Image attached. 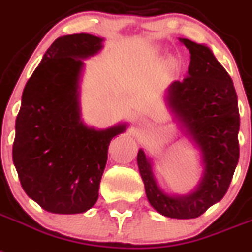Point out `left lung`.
Listing matches in <instances>:
<instances>
[{"mask_svg": "<svg viewBox=\"0 0 252 252\" xmlns=\"http://www.w3.org/2000/svg\"><path fill=\"white\" fill-rule=\"evenodd\" d=\"M190 53L188 76L174 81L166 100L184 134L202 153L203 176L187 196H170L157 186L151 159L139 149L138 166L147 198L161 215L194 219L225 196L240 158V113L233 81L213 51L179 38Z\"/></svg>", "mask_w": 252, "mask_h": 252, "instance_id": "1", "label": "left lung"}]
</instances>
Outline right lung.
<instances>
[{"mask_svg": "<svg viewBox=\"0 0 252 252\" xmlns=\"http://www.w3.org/2000/svg\"><path fill=\"white\" fill-rule=\"evenodd\" d=\"M103 38L87 33L56 38L27 82L15 122L12 161L24 192L43 210L80 214L97 201L108 147L126 130L89 127L81 120L84 60Z\"/></svg>", "mask_w": 252, "mask_h": 252, "instance_id": "right-lung-1", "label": "right lung"}]
</instances>
